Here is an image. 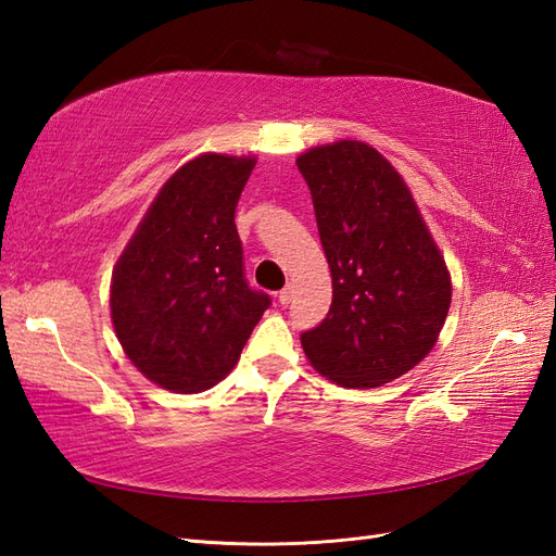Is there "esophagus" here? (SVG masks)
Returning <instances> with one entry per match:
<instances>
[{
  "label": "esophagus",
  "instance_id": "34e87169",
  "mask_svg": "<svg viewBox=\"0 0 556 556\" xmlns=\"http://www.w3.org/2000/svg\"><path fill=\"white\" fill-rule=\"evenodd\" d=\"M292 299H294V288H292V285H285V288L278 292V301L282 306H288Z\"/></svg>",
  "mask_w": 556,
  "mask_h": 556
}]
</instances>
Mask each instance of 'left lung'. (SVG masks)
I'll return each instance as SVG.
<instances>
[{
	"label": "left lung",
	"instance_id": "8db88e82",
	"mask_svg": "<svg viewBox=\"0 0 556 556\" xmlns=\"http://www.w3.org/2000/svg\"><path fill=\"white\" fill-rule=\"evenodd\" d=\"M331 271L327 317L301 333L319 374L350 390L390 382L422 362L445 325V260L406 182L376 148L336 141L296 160Z\"/></svg>",
	"mask_w": 556,
	"mask_h": 556
}]
</instances>
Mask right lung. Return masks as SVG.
<instances>
[{"instance_id": "add662e5", "label": "right lung", "mask_w": 556, "mask_h": 556, "mask_svg": "<svg viewBox=\"0 0 556 556\" xmlns=\"http://www.w3.org/2000/svg\"><path fill=\"white\" fill-rule=\"evenodd\" d=\"M255 157L206 153L164 182L113 268L111 319L131 364L164 390L220 382L271 296L252 290L233 223Z\"/></svg>"}]
</instances>
